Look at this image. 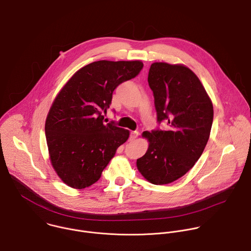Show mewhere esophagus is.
Returning <instances> with one entry per match:
<instances>
[{
	"instance_id": "obj_1",
	"label": "esophagus",
	"mask_w": 251,
	"mask_h": 251,
	"mask_svg": "<svg viewBox=\"0 0 251 251\" xmlns=\"http://www.w3.org/2000/svg\"><path fill=\"white\" fill-rule=\"evenodd\" d=\"M138 135H139V132H137V131H132V132H131V135H130V140H131V141H134V140L138 137Z\"/></svg>"
}]
</instances>
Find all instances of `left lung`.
Instances as JSON below:
<instances>
[{
    "mask_svg": "<svg viewBox=\"0 0 251 251\" xmlns=\"http://www.w3.org/2000/svg\"><path fill=\"white\" fill-rule=\"evenodd\" d=\"M157 121L168 130L145 131L149 141L137 159L142 176L154 185L172 183L190 171L202 154L213 122V104L199 77L186 65L153 62L148 77Z\"/></svg>",
    "mask_w": 251,
    "mask_h": 251,
    "instance_id": "8db88e82",
    "label": "left lung"
}]
</instances>
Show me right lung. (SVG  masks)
Segmentation results:
<instances>
[{
	"instance_id": "1",
	"label": "right lung",
	"mask_w": 251,
	"mask_h": 251,
	"mask_svg": "<svg viewBox=\"0 0 251 251\" xmlns=\"http://www.w3.org/2000/svg\"><path fill=\"white\" fill-rule=\"evenodd\" d=\"M141 60L92 62L61 88L49 110L45 132L51 166L67 186L82 190L95 184L129 130L103 123L115 88L142 70Z\"/></svg>"
}]
</instances>
